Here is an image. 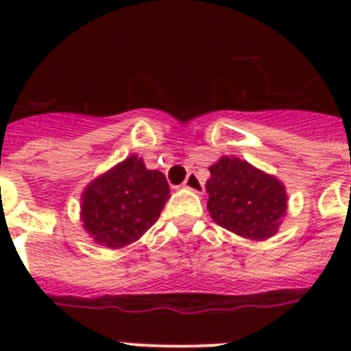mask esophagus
Returning a JSON list of instances; mask_svg holds the SVG:
<instances>
[{
  "instance_id": "1",
  "label": "esophagus",
  "mask_w": 351,
  "mask_h": 351,
  "mask_svg": "<svg viewBox=\"0 0 351 351\" xmlns=\"http://www.w3.org/2000/svg\"><path fill=\"white\" fill-rule=\"evenodd\" d=\"M184 187H187V189H191L193 193H197V195H204V191H206V187H204L202 180L198 178L195 173H189L186 178V182H184Z\"/></svg>"
}]
</instances>
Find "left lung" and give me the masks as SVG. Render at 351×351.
Listing matches in <instances>:
<instances>
[{"mask_svg": "<svg viewBox=\"0 0 351 351\" xmlns=\"http://www.w3.org/2000/svg\"><path fill=\"white\" fill-rule=\"evenodd\" d=\"M209 173L208 211L217 224L250 240L277 233L288 209V193L277 176L237 156H222Z\"/></svg>", "mask_w": 351, "mask_h": 351, "instance_id": "1", "label": "left lung"}]
</instances>
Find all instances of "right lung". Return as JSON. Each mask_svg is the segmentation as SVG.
Masks as SVG:
<instances>
[{"instance_id":"add662e5","label":"right lung","mask_w":351,"mask_h":351,"mask_svg":"<svg viewBox=\"0 0 351 351\" xmlns=\"http://www.w3.org/2000/svg\"><path fill=\"white\" fill-rule=\"evenodd\" d=\"M169 197L164 173L147 169L138 154H131L87 184L80 219L96 244L120 250L158 220Z\"/></svg>"}]
</instances>
